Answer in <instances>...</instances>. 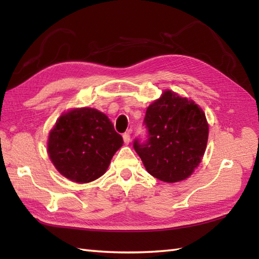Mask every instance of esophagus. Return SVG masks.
Listing matches in <instances>:
<instances>
[{
	"label": "esophagus",
	"mask_w": 259,
	"mask_h": 259,
	"mask_svg": "<svg viewBox=\"0 0 259 259\" xmlns=\"http://www.w3.org/2000/svg\"><path fill=\"white\" fill-rule=\"evenodd\" d=\"M122 138H123L124 144L125 145H129V142H130V134L129 133H124L122 135Z\"/></svg>",
	"instance_id": "34e87169"
}]
</instances>
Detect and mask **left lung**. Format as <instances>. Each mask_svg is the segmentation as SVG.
Here are the masks:
<instances>
[{"mask_svg": "<svg viewBox=\"0 0 259 259\" xmlns=\"http://www.w3.org/2000/svg\"><path fill=\"white\" fill-rule=\"evenodd\" d=\"M147 140L134 148L147 171L164 183L185 180L199 166L208 140V123L201 108L170 90L147 109Z\"/></svg>", "mask_w": 259, "mask_h": 259, "instance_id": "1", "label": "left lung"}]
</instances>
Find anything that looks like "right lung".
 <instances>
[{
	"label": "right lung",
	"instance_id": "add662e5",
	"mask_svg": "<svg viewBox=\"0 0 259 259\" xmlns=\"http://www.w3.org/2000/svg\"><path fill=\"white\" fill-rule=\"evenodd\" d=\"M123 139L106 114L93 108L63 113L50 131L48 152L54 167L65 178L79 184L98 179Z\"/></svg>",
	"mask_w": 259,
	"mask_h": 259
}]
</instances>
